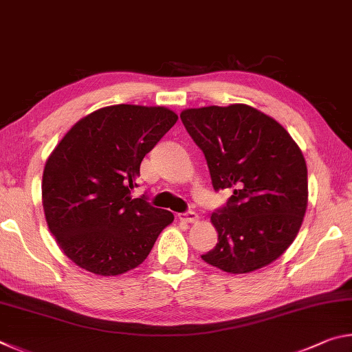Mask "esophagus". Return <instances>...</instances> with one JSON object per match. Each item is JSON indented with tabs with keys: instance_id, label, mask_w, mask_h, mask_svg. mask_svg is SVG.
Returning <instances> with one entry per match:
<instances>
[{
	"instance_id": "1",
	"label": "esophagus",
	"mask_w": 352,
	"mask_h": 352,
	"mask_svg": "<svg viewBox=\"0 0 352 352\" xmlns=\"http://www.w3.org/2000/svg\"><path fill=\"white\" fill-rule=\"evenodd\" d=\"M178 219H180L182 222H186V223H195L199 220V214L194 211H188V212L178 214Z\"/></svg>"
}]
</instances>
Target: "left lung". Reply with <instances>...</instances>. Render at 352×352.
I'll use <instances>...</instances> for the list:
<instances>
[{"instance_id":"1","label":"left lung","mask_w":352,"mask_h":352,"mask_svg":"<svg viewBox=\"0 0 352 352\" xmlns=\"http://www.w3.org/2000/svg\"><path fill=\"white\" fill-rule=\"evenodd\" d=\"M206 158L216 190L233 189L211 216L219 239L201 254L226 273H250L276 261L301 228L307 208V166L281 124L245 104L180 113Z\"/></svg>"}]
</instances>
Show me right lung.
Masks as SVG:
<instances>
[{
    "mask_svg": "<svg viewBox=\"0 0 352 352\" xmlns=\"http://www.w3.org/2000/svg\"><path fill=\"white\" fill-rule=\"evenodd\" d=\"M166 107L119 104L71 127L46 160L41 201L68 258L99 276L136 269L174 214L130 197L142 158L177 122Z\"/></svg>",
    "mask_w": 352,
    "mask_h": 352,
    "instance_id": "obj_1",
    "label": "right lung"
}]
</instances>
